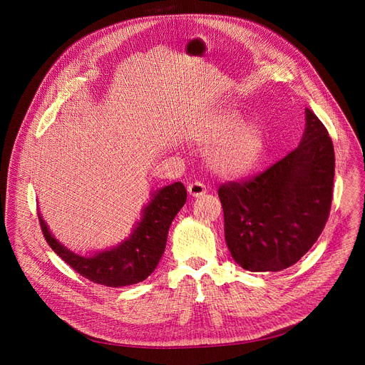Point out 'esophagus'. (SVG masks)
<instances>
[{
	"label": "esophagus",
	"instance_id": "esophagus-1",
	"mask_svg": "<svg viewBox=\"0 0 365 365\" xmlns=\"http://www.w3.org/2000/svg\"><path fill=\"white\" fill-rule=\"evenodd\" d=\"M187 192H189V195H192V197H201L207 192V187L202 182L197 180V182H192V183L187 185Z\"/></svg>",
	"mask_w": 365,
	"mask_h": 365
}]
</instances>
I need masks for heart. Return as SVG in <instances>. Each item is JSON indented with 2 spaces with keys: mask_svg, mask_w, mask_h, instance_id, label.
I'll return each mask as SVG.
<instances>
[{
  "mask_svg": "<svg viewBox=\"0 0 365 365\" xmlns=\"http://www.w3.org/2000/svg\"><path fill=\"white\" fill-rule=\"evenodd\" d=\"M238 124L240 118L237 115H223V117L215 120L212 125L200 134V140L207 143L216 142L238 127ZM262 152V131L255 124H248L240 127L220 142V145L213 152L212 163L222 175L240 176L255 168Z\"/></svg>",
  "mask_w": 365,
  "mask_h": 365,
  "instance_id": "heart-1",
  "label": "heart"
}]
</instances>
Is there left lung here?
Instances as JSON below:
<instances>
[{
	"instance_id": "8db88e82",
	"label": "left lung",
	"mask_w": 365,
	"mask_h": 365,
	"mask_svg": "<svg viewBox=\"0 0 365 365\" xmlns=\"http://www.w3.org/2000/svg\"><path fill=\"white\" fill-rule=\"evenodd\" d=\"M334 148L325 125L306 109L300 145L248 179L219 186L225 240L252 272H278L299 262L329 220Z\"/></svg>"
}]
</instances>
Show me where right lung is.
Instances as JSON below:
<instances>
[{
  "label": "right lung",
  "instance_id": "right-lung-1",
  "mask_svg": "<svg viewBox=\"0 0 365 365\" xmlns=\"http://www.w3.org/2000/svg\"><path fill=\"white\" fill-rule=\"evenodd\" d=\"M186 202V189L176 182L160 189L143 210V219L138 223L131 237L117 248L83 257L73 255L48 232L47 225L40 219L41 231L53 252L68 263L75 272L108 287H123L146 279L155 269L167 242L168 229Z\"/></svg>",
  "mask_w": 365,
  "mask_h": 365
}]
</instances>
